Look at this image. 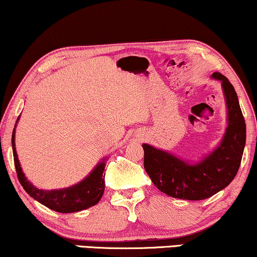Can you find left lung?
Listing matches in <instances>:
<instances>
[{"label": "left lung", "instance_id": "1", "mask_svg": "<svg viewBox=\"0 0 257 257\" xmlns=\"http://www.w3.org/2000/svg\"><path fill=\"white\" fill-rule=\"evenodd\" d=\"M210 78L222 86L227 107V127L219 145L198 163L180 159L167 151L143 144L144 167L154 186L172 198L203 200L233 181L245 145V122L237 94L228 78L214 72Z\"/></svg>", "mask_w": 257, "mask_h": 257}]
</instances>
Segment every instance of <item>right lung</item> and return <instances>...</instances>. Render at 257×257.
I'll return each instance as SVG.
<instances>
[{
	"instance_id": "obj_1",
	"label": "right lung",
	"mask_w": 257,
	"mask_h": 257,
	"mask_svg": "<svg viewBox=\"0 0 257 257\" xmlns=\"http://www.w3.org/2000/svg\"><path fill=\"white\" fill-rule=\"evenodd\" d=\"M19 119L20 117L16 120L15 128ZM15 128H14L12 137L14 163H15L17 178H19L24 191L31 198H34L42 205L58 213L79 212V210L90 208V207L97 205L99 202L105 189L104 170L107 158L101 159V161L96 165V167L90 172V174L84 178L82 181H79L78 184L62 189H51V191L37 188L36 186H34L28 180L23 173L22 167H21L15 147Z\"/></svg>"
}]
</instances>
